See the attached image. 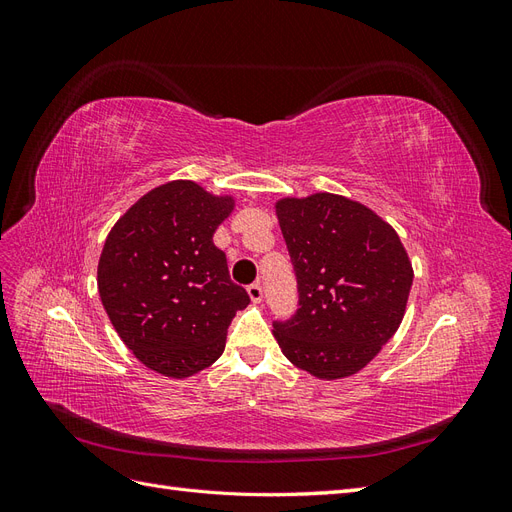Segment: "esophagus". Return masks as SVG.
<instances>
[{
    "instance_id": "34e87169",
    "label": "esophagus",
    "mask_w": 512,
    "mask_h": 512,
    "mask_svg": "<svg viewBox=\"0 0 512 512\" xmlns=\"http://www.w3.org/2000/svg\"><path fill=\"white\" fill-rule=\"evenodd\" d=\"M247 294H250V299L254 303H260L262 301V286L256 282V284H250L247 286Z\"/></svg>"
}]
</instances>
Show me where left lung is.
<instances>
[{"instance_id": "left-lung-1", "label": "left lung", "mask_w": 512, "mask_h": 512, "mask_svg": "<svg viewBox=\"0 0 512 512\" xmlns=\"http://www.w3.org/2000/svg\"><path fill=\"white\" fill-rule=\"evenodd\" d=\"M277 220L299 286V309L275 322L286 359L320 380L361 371L399 329L414 280L395 228L352 198H280Z\"/></svg>"}]
</instances>
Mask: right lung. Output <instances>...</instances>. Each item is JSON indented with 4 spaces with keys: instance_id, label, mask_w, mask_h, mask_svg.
<instances>
[{
    "instance_id": "obj_1",
    "label": "right lung",
    "mask_w": 512,
    "mask_h": 512,
    "mask_svg": "<svg viewBox=\"0 0 512 512\" xmlns=\"http://www.w3.org/2000/svg\"><path fill=\"white\" fill-rule=\"evenodd\" d=\"M232 209V196L168 181L138 198L104 241L102 305L121 342L162 376L190 378L218 361L228 324L250 303L213 245Z\"/></svg>"
}]
</instances>
